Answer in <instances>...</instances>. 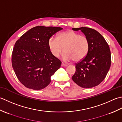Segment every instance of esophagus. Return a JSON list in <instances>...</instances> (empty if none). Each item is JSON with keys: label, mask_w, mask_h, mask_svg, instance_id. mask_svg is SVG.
Listing matches in <instances>:
<instances>
[{"label": "esophagus", "mask_w": 122, "mask_h": 122, "mask_svg": "<svg viewBox=\"0 0 122 122\" xmlns=\"http://www.w3.org/2000/svg\"><path fill=\"white\" fill-rule=\"evenodd\" d=\"M61 66L62 67H66L67 65L66 64H64L63 63H61Z\"/></svg>", "instance_id": "obj_1"}]
</instances>
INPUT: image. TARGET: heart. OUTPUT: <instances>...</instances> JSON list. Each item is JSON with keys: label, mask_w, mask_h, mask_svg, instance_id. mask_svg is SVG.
<instances>
[{"label": "heart", "mask_w": 122, "mask_h": 122, "mask_svg": "<svg viewBox=\"0 0 122 122\" xmlns=\"http://www.w3.org/2000/svg\"><path fill=\"white\" fill-rule=\"evenodd\" d=\"M48 46L51 54L54 57H58L61 52L62 59L69 61L74 59L80 61L87 54L89 42L87 37L74 31L69 30L59 33L57 38L51 37L48 41Z\"/></svg>", "instance_id": "b5f03b06"}]
</instances>
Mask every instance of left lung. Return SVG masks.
Listing matches in <instances>:
<instances>
[{"label":"left lung","mask_w":122,"mask_h":122,"mask_svg":"<svg viewBox=\"0 0 122 122\" xmlns=\"http://www.w3.org/2000/svg\"><path fill=\"white\" fill-rule=\"evenodd\" d=\"M72 29L81 30L87 37L89 48L86 56L76 64V71L72 79L82 88L98 85L107 74L111 64L110 47L104 37L93 29L83 27Z\"/></svg>","instance_id":"8db88e82"}]
</instances>
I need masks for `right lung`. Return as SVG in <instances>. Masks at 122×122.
Wrapping results in <instances>:
<instances>
[{"label": "right lung", "mask_w": 122, "mask_h": 122, "mask_svg": "<svg viewBox=\"0 0 122 122\" xmlns=\"http://www.w3.org/2000/svg\"><path fill=\"white\" fill-rule=\"evenodd\" d=\"M61 27L38 26L29 29L15 44L12 66L20 83L27 88L40 90L48 86L61 62L51 54L48 41Z\"/></svg>", "instance_id": "obj_1"}]
</instances>
